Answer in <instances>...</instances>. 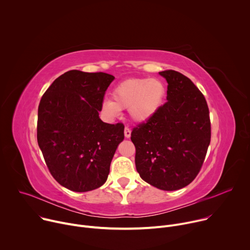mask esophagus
<instances>
[{
	"instance_id": "1",
	"label": "esophagus",
	"mask_w": 250,
	"mask_h": 250,
	"mask_svg": "<svg viewBox=\"0 0 250 250\" xmlns=\"http://www.w3.org/2000/svg\"><path fill=\"white\" fill-rule=\"evenodd\" d=\"M130 133H131V130L129 129V127L125 126V136L126 138H128V137H130Z\"/></svg>"
}]
</instances>
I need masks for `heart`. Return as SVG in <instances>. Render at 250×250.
Listing matches in <instances>:
<instances>
[{
  "label": "heart",
  "instance_id": "heart-1",
  "mask_svg": "<svg viewBox=\"0 0 250 250\" xmlns=\"http://www.w3.org/2000/svg\"><path fill=\"white\" fill-rule=\"evenodd\" d=\"M165 85L158 79L130 78L119 83L113 90V101H103L102 109L110 117L128 110L130 118L138 123L148 121L161 106L165 98Z\"/></svg>",
  "mask_w": 250,
  "mask_h": 250
}]
</instances>
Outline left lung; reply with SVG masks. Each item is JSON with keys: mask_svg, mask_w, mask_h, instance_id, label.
Returning <instances> with one entry per match:
<instances>
[{"mask_svg": "<svg viewBox=\"0 0 250 250\" xmlns=\"http://www.w3.org/2000/svg\"><path fill=\"white\" fill-rule=\"evenodd\" d=\"M167 83V102L133 127L135 167L148 184L164 191L189 185L199 174L210 142V121L202 92L174 70L159 72Z\"/></svg>", "mask_w": 250, "mask_h": 250, "instance_id": "8db88e82", "label": "left lung"}]
</instances>
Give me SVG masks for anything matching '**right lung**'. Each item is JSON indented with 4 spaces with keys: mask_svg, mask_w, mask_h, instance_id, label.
I'll return each instance as SVG.
<instances>
[{
    "mask_svg": "<svg viewBox=\"0 0 250 250\" xmlns=\"http://www.w3.org/2000/svg\"><path fill=\"white\" fill-rule=\"evenodd\" d=\"M113 75L80 70L62 74L39 105L38 142L54 179L74 192L101 187L110 173L125 125L99 118Z\"/></svg>",
    "mask_w": 250,
    "mask_h": 250,
    "instance_id": "obj_1",
    "label": "right lung"
}]
</instances>
